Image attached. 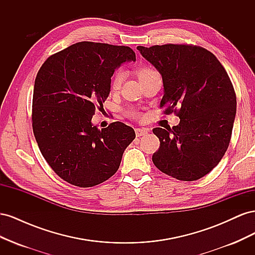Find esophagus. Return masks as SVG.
Returning <instances> with one entry per match:
<instances>
[{"label":"esophagus","instance_id":"esophagus-1","mask_svg":"<svg viewBox=\"0 0 255 255\" xmlns=\"http://www.w3.org/2000/svg\"><path fill=\"white\" fill-rule=\"evenodd\" d=\"M149 130L146 128H136L135 129V133H136V136L137 137H141V136H144L145 134H148Z\"/></svg>","mask_w":255,"mask_h":255}]
</instances>
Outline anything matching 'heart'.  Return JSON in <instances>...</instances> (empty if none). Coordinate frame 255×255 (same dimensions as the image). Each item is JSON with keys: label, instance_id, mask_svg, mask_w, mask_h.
Listing matches in <instances>:
<instances>
[{"label": "heart", "instance_id": "b5f03b06", "mask_svg": "<svg viewBox=\"0 0 255 255\" xmlns=\"http://www.w3.org/2000/svg\"><path fill=\"white\" fill-rule=\"evenodd\" d=\"M152 72H154V70H152V69H150V68H141L140 70H138V78H139V80H141L142 78H144V76L149 75ZM123 79H125V72H123L122 70L116 71L113 75L112 82H111L112 89L113 90L119 89ZM132 115H136V113H132Z\"/></svg>", "mask_w": 255, "mask_h": 255}]
</instances>
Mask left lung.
I'll list each match as a JSON object with an SVG mask.
<instances>
[{
	"label": "left lung",
	"mask_w": 255,
	"mask_h": 255,
	"mask_svg": "<svg viewBox=\"0 0 255 255\" xmlns=\"http://www.w3.org/2000/svg\"><path fill=\"white\" fill-rule=\"evenodd\" d=\"M137 50L163 79L160 107L180 118L172 128H153L160 141L153 163L177 180L201 179L219 164L232 135L236 96L226 69L197 45H139Z\"/></svg>",
	"instance_id": "1"
}]
</instances>
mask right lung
<instances>
[{"label": "right lung", "mask_w": 255, "mask_h": 255, "mask_svg": "<svg viewBox=\"0 0 255 255\" xmlns=\"http://www.w3.org/2000/svg\"><path fill=\"white\" fill-rule=\"evenodd\" d=\"M135 61L125 45L82 41L53 54L37 73L33 130L44 159L64 181L92 187L117 172L134 129L113 122L102 129L91 122L111 91L115 69Z\"/></svg>", "instance_id": "right-lung-1"}]
</instances>
